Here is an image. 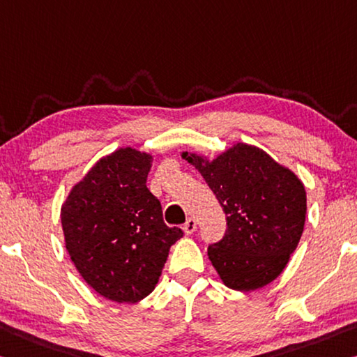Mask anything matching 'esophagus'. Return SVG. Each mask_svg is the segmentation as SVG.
Here are the masks:
<instances>
[{"label": "esophagus", "mask_w": 357, "mask_h": 357, "mask_svg": "<svg viewBox=\"0 0 357 357\" xmlns=\"http://www.w3.org/2000/svg\"><path fill=\"white\" fill-rule=\"evenodd\" d=\"M195 229H197V220L194 218H189L188 220H185V224L183 225V230H184L185 235L194 234Z\"/></svg>", "instance_id": "esophagus-1"}]
</instances>
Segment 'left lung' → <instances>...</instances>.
Segmentation results:
<instances>
[{"mask_svg":"<svg viewBox=\"0 0 357 357\" xmlns=\"http://www.w3.org/2000/svg\"><path fill=\"white\" fill-rule=\"evenodd\" d=\"M214 192L227 219L225 236L208 248L220 281L250 292L281 275L301 241L307 216L302 179L264 149L235 143L216 157L184 151Z\"/></svg>","mask_w":357,"mask_h":357,"instance_id":"left-lung-1","label":"left lung"}]
</instances>
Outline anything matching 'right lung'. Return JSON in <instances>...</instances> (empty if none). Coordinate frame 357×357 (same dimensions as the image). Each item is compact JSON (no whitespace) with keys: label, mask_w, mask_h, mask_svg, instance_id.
<instances>
[{"label":"right lung","mask_w":357,"mask_h":357,"mask_svg":"<svg viewBox=\"0 0 357 357\" xmlns=\"http://www.w3.org/2000/svg\"><path fill=\"white\" fill-rule=\"evenodd\" d=\"M151 152L123 146L103 155L73 185L60 209L65 246L101 297L137 303L155 289L169 248L183 230L163 222L146 181Z\"/></svg>","instance_id":"right-lung-1"}]
</instances>
